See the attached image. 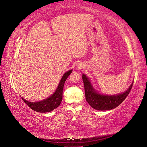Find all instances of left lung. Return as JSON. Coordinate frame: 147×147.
<instances>
[{"label":"left lung","instance_id":"obj_1","mask_svg":"<svg viewBox=\"0 0 147 147\" xmlns=\"http://www.w3.org/2000/svg\"><path fill=\"white\" fill-rule=\"evenodd\" d=\"M82 79L87 102L93 109L98 110H109L117 107L129 94L133 85L132 83L126 91L121 94L107 96L100 94L97 92L91 85L90 80L84 74H83Z\"/></svg>","mask_w":147,"mask_h":147}]
</instances>
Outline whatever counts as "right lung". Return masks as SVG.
<instances>
[{
    "mask_svg": "<svg viewBox=\"0 0 147 147\" xmlns=\"http://www.w3.org/2000/svg\"><path fill=\"white\" fill-rule=\"evenodd\" d=\"M72 72V70H70L64 74L54 94L48 97L47 99L36 102H29L24 99L23 97H21L22 99L31 109L35 112L46 113L55 110L57 107H59L61 103V101L63 100V92L65 82Z\"/></svg>",
    "mask_w": 147,
    "mask_h": 147,
    "instance_id": "right-lung-1",
    "label": "right lung"
}]
</instances>
